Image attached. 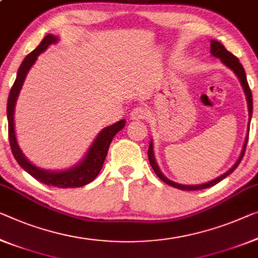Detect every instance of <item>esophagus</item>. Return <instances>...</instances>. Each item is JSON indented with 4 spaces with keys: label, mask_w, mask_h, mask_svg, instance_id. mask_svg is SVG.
I'll return each mask as SVG.
<instances>
[{
    "label": "esophagus",
    "mask_w": 258,
    "mask_h": 258,
    "mask_svg": "<svg viewBox=\"0 0 258 258\" xmlns=\"http://www.w3.org/2000/svg\"><path fill=\"white\" fill-rule=\"evenodd\" d=\"M150 115L149 109L144 106H137L132 110L130 113V116H132L133 120H145Z\"/></svg>",
    "instance_id": "esophagus-1"
}]
</instances>
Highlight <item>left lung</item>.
Instances as JSON below:
<instances>
[{
    "instance_id": "1",
    "label": "left lung",
    "mask_w": 258,
    "mask_h": 258,
    "mask_svg": "<svg viewBox=\"0 0 258 258\" xmlns=\"http://www.w3.org/2000/svg\"><path fill=\"white\" fill-rule=\"evenodd\" d=\"M211 54L213 56L216 57H219L223 63H225L226 66L228 67V68H231L234 73L236 74V76L239 77L241 84H242V88L244 90V93L245 96H247V101H248V110H249V124H248V134L247 136H245V141H244V144H243V149H242V152H241V156L237 161L235 162V165L233 166V167L228 170V172H226L223 175L217 177L216 180H212L208 182V183H204V184H198V185H183V184H179V183H175V182L168 180L167 177H165L164 174L160 172V169L158 168L157 166V162L154 160V156H153V145L152 143H150V146H149V151H148V156H149V161H150V165L152 166V168L154 170V173L157 174L158 177H159L160 180H162L165 182V183H167L169 185H172L174 188H177V189H181V190H201V189H207L212 187V185L217 184L218 182H220L221 180H224L226 176L229 175L233 170H234L239 164L242 160V158L244 156V152H245V146H247V143H248V136H249V125H250V118H251V114H252V96H251V90L249 88V84L247 82V76H245V71L243 69L242 64H241L239 58L236 56H234L232 53H229V51L225 48L224 45H221L219 41H216V40H211Z\"/></svg>"
}]
</instances>
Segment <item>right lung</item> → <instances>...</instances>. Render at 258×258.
I'll return each mask as SVG.
<instances>
[{"instance_id":"1","label":"right lung","mask_w":258,"mask_h":258,"mask_svg":"<svg viewBox=\"0 0 258 258\" xmlns=\"http://www.w3.org/2000/svg\"><path fill=\"white\" fill-rule=\"evenodd\" d=\"M57 41V38L54 35L48 34L43 38V40L40 42L37 48L27 55L22 62L21 67H19L17 77L14 83L13 88L10 90L9 97H8V104H7V116H8V134H9V142L11 152H13L15 159L17 160L19 166L23 169H25L31 176H33L35 180L42 182L47 185H54L57 188H78L83 187V185L90 183L100 172V169L104 165L105 158L108 152V148L112 143L114 136L123 128L125 124L124 120H121L114 123L112 125L107 126L101 133L98 135L96 141L91 145L88 154L84 158L81 164L77 165L76 167L64 170V172H48V170H43L38 167L24 157L21 149L17 144L15 136V128H14V109L15 104L17 100L18 93L22 89L23 82L25 79L27 71L30 70L31 67L37 60L38 55L42 53L50 43H54Z\"/></svg>"}]
</instances>
